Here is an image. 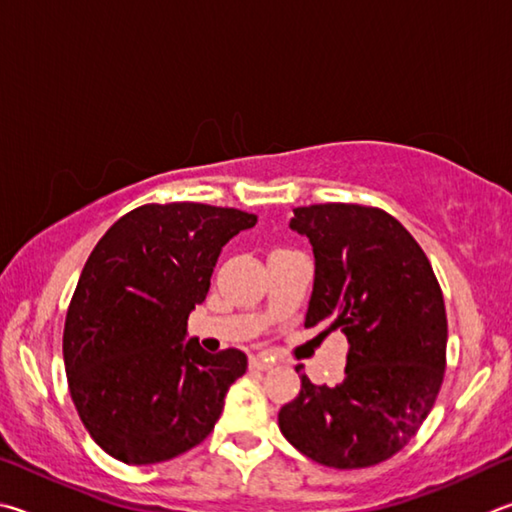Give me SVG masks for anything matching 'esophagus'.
Segmentation results:
<instances>
[{
    "instance_id": "obj_1",
    "label": "esophagus",
    "mask_w": 512,
    "mask_h": 512,
    "mask_svg": "<svg viewBox=\"0 0 512 512\" xmlns=\"http://www.w3.org/2000/svg\"><path fill=\"white\" fill-rule=\"evenodd\" d=\"M249 366H251V369H258V371H267V369H272L274 362L270 360V357H265V355H254L249 360Z\"/></svg>"
}]
</instances>
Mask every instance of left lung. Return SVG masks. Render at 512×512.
I'll return each mask as SVG.
<instances>
[{"instance_id": "left-lung-1", "label": "left lung", "mask_w": 512, "mask_h": 512, "mask_svg": "<svg viewBox=\"0 0 512 512\" xmlns=\"http://www.w3.org/2000/svg\"><path fill=\"white\" fill-rule=\"evenodd\" d=\"M290 229L315 251L306 328L342 330L351 348L337 387L301 375L279 427L312 461L369 468L398 454L436 402L447 348L441 285L414 236L375 206H299Z\"/></svg>"}]
</instances>
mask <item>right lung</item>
<instances>
[{"mask_svg":"<svg viewBox=\"0 0 512 512\" xmlns=\"http://www.w3.org/2000/svg\"><path fill=\"white\" fill-rule=\"evenodd\" d=\"M254 213L200 202L146 204L98 240L71 297L62 355L89 436L128 465L200 445L247 355L206 353L186 321L206 299L222 247Z\"/></svg>","mask_w":512,"mask_h":512,"instance_id":"right-lung-1","label":"right lung"}]
</instances>
